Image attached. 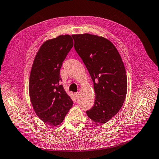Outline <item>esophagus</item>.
Wrapping results in <instances>:
<instances>
[{
    "instance_id": "1",
    "label": "esophagus",
    "mask_w": 159,
    "mask_h": 159,
    "mask_svg": "<svg viewBox=\"0 0 159 159\" xmlns=\"http://www.w3.org/2000/svg\"><path fill=\"white\" fill-rule=\"evenodd\" d=\"M75 97H76V99H78L79 97V96H80V93H79V92L75 93Z\"/></svg>"
}]
</instances>
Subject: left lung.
Wrapping results in <instances>:
<instances>
[{
  "label": "left lung",
  "mask_w": 159,
  "mask_h": 159,
  "mask_svg": "<svg viewBox=\"0 0 159 159\" xmlns=\"http://www.w3.org/2000/svg\"><path fill=\"white\" fill-rule=\"evenodd\" d=\"M74 47L91 75L95 93L87 115L104 124L118 112L127 93V76L118 51L110 41L89 34L72 35Z\"/></svg>",
  "instance_id": "left-lung-1"
}]
</instances>
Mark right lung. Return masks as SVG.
Wrapping results in <instances>:
<instances>
[{"label": "right lung", "mask_w": 159, "mask_h": 159, "mask_svg": "<svg viewBox=\"0 0 159 159\" xmlns=\"http://www.w3.org/2000/svg\"><path fill=\"white\" fill-rule=\"evenodd\" d=\"M73 46L70 35H60L45 42L32 65L29 91L31 102L39 118L51 126L62 123L73 101L60 82V70Z\"/></svg>", "instance_id": "1"}]
</instances>
